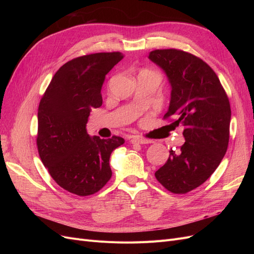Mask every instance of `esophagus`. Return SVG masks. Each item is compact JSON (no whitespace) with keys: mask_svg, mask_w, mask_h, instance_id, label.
<instances>
[{"mask_svg":"<svg viewBox=\"0 0 254 254\" xmlns=\"http://www.w3.org/2000/svg\"><path fill=\"white\" fill-rule=\"evenodd\" d=\"M132 144H149L151 143L150 140L148 139H145V137H140V136H134L132 137L131 140H130Z\"/></svg>","mask_w":254,"mask_h":254,"instance_id":"34e87169","label":"esophagus"}]
</instances>
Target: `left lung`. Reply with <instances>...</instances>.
I'll return each instance as SVG.
<instances>
[{
  "mask_svg": "<svg viewBox=\"0 0 254 254\" xmlns=\"http://www.w3.org/2000/svg\"><path fill=\"white\" fill-rule=\"evenodd\" d=\"M148 58L165 72L171 103L164 119L184 126L186 142L170 150L157 180L174 194H186L210 178L226 155L231 108L225 89L212 67L181 50H155Z\"/></svg>",
  "mask_w": 254,
  "mask_h": 254,
  "instance_id": "obj_1",
  "label": "left lung"
}]
</instances>
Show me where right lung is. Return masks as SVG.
Listing matches in <instances>:
<instances>
[{
	"mask_svg": "<svg viewBox=\"0 0 254 254\" xmlns=\"http://www.w3.org/2000/svg\"><path fill=\"white\" fill-rule=\"evenodd\" d=\"M124 58L120 52L95 53L67 61L54 75L38 108L37 146L43 165L59 187L78 196L103 189L112 176L111 152L121 136H90V112L103 104L106 75Z\"/></svg>",
	"mask_w": 254,
	"mask_h": 254,
	"instance_id": "add662e5",
	"label": "right lung"
}]
</instances>
